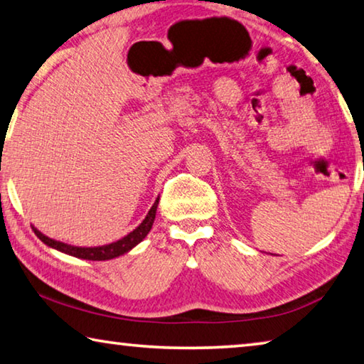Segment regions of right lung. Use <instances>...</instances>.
<instances>
[{"instance_id":"obj_1","label":"right lung","mask_w":364,"mask_h":364,"mask_svg":"<svg viewBox=\"0 0 364 364\" xmlns=\"http://www.w3.org/2000/svg\"><path fill=\"white\" fill-rule=\"evenodd\" d=\"M157 205H159V197L156 199V202H154V205L151 207L149 213L146 215V218L141 221V225L136 228V230H133L130 234H127L125 237L119 239V241L110 242L106 245H97V247H80V245H70V244L56 241V239L45 236V234L36 230L35 226H33V231L36 236L40 237L41 242H45L48 247L63 252V254L72 255L75 258H82V260H93V262L112 260V258L120 257L123 254H127V252H130L133 247H136L147 234H149L151 228L154 225V220H156Z\"/></svg>"}]
</instances>
